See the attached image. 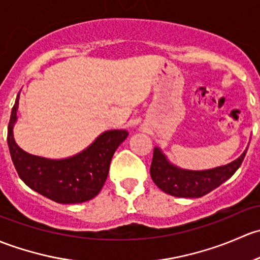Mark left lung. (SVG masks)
I'll return each mask as SVG.
<instances>
[{"label": "left lung", "instance_id": "obj_1", "mask_svg": "<svg viewBox=\"0 0 260 260\" xmlns=\"http://www.w3.org/2000/svg\"><path fill=\"white\" fill-rule=\"evenodd\" d=\"M247 150L248 148H245L239 157L226 165L207 170H188L171 164L161 149L155 146L151 167H150V175L157 188L173 197H204L205 194L228 180L239 169L247 154Z\"/></svg>", "mask_w": 260, "mask_h": 260}]
</instances>
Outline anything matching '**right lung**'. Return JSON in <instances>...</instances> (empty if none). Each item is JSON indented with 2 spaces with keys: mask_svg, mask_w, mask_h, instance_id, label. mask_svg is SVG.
<instances>
[{
  "mask_svg": "<svg viewBox=\"0 0 260 260\" xmlns=\"http://www.w3.org/2000/svg\"><path fill=\"white\" fill-rule=\"evenodd\" d=\"M18 100L20 92L11 111L7 143L21 180L28 188L60 204H76L95 198L108 178L112 155L129 133L104 131L86 149L65 159L37 156L21 149L13 136L18 119Z\"/></svg>",
  "mask_w": 260,
  "mask_h": 260,
  "instance_id": "obj_1",
  "label": "right lung"
}]
</instances>
